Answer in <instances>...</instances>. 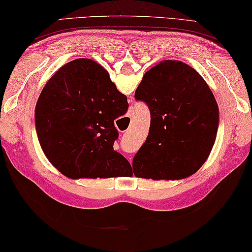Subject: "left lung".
I'll list each match as a JSON object with an SVG mask.
<instances>
[{
	"label": "left lung",
	"instance_id": "obj_1",
	"mask_svg": "<svg viewBox=\"0 0 252 252\" xmlns=\"http://www.w3.org/2000/svg\"><path fill=\"white\" fill-rule=\"evenodd\" d=\"M135 99L148 104L151 123L132 175L157 181L196 173L210 155L220 124L216 99L201 75L182 61L163 60L145 72Z\"/></svg>",
	"mask_w": 252,
	"mask_h": 252
}]
</instances>
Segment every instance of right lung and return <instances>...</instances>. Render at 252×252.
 Wrapping results in <instances>:
<instances>
[{"label": "right lung", "instance_id": "obj_1", "mask_svg": "<svg viewBox=\"0 0 252 252\" xmlns=\"http://www.w3.org/2000/svg\"><path fill=\"white\" fill-rule=\"evenodd\" d=\"M128 109L108 71L91 59L63 65L42 90L35 127L49 161L70 178L127 176L129 162L114 150V120Z\"/></svg>", "mask_w": 252, "mask_h": 252}]
</instances>
